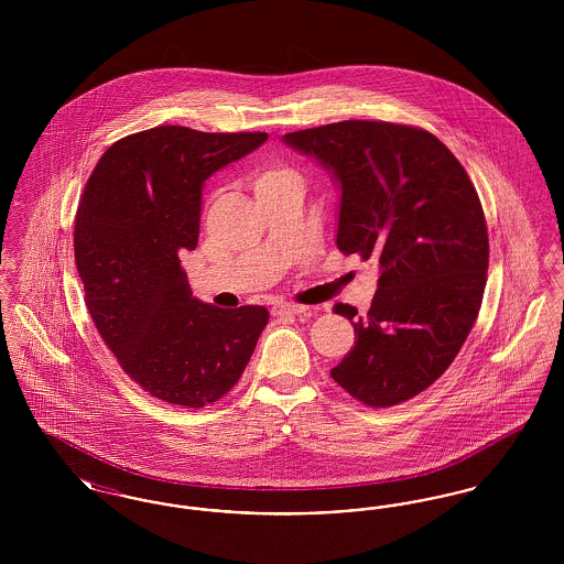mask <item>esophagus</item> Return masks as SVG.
Returning a JSON list of instances; mask_svg holds the SVG:
<instances>
[{
    "label": "esophagus",
    "mask_w": 564,
    "mask_h": 564,
    "mask_svg": "<svg viewBox=\"0 0 564 564\" xmlns=\"http://www.w3.org/2000/svg\"><path fill=\"white\" fill-rule=\"evenodd\" d=\"M274 317H283V315H302V313H308V306H302V304H292V302H281L276 306H272L270 311Z\"/></svg>",
    "instance_id": "34e87169"
}]
</instances>
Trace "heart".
<instances>
[{"mask_svg":"<svg viewBox=\"0 0 564 564\" xmlns=\"http://www.w3.org/2000/svg\"><path fill=\"white\" fill-rule=\"evenodd\" d=\"M249 180H251V186L258 194L262 189L274 188V186L285 184V182H297V175H295L294 169H290L281 162H262V164H256L251 169Z\"/></svg>","mask_w":564,"mask_h":564,"instance_id":"1","label":"heart"}]
</instances>
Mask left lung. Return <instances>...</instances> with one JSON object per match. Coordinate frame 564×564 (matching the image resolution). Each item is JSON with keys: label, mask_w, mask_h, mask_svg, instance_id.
<instances>
[{"label": "left lung", "mask_w": 564, "mask_h": 564, "mask_svg": "<svg viewBox=\"0 0 564 564\" xmlns=\"http://www.w3.org/2000/svg\"><path fill=\"white\" fill-rule=\"evenodd\" d=\"M283 139L340 182L338 249L382 269L364 317L334 304L355 319L357 343L329 375L370 408L405 402L448 370L480 313L488 270L480 196L455 154L419 127L343 120Z\"/></svg>", "instance_id": "obj_1"}]
</instances>
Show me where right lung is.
<instances>
[{
	"instance_id": "obj_1",
	"label": "right lung",
	"mask_w": 564,
	"mask_h": 564,
	"mask_svg": "<svg viewBox=\"0 0 564 564\" xmlns=\"http://www.w3.org/2000/svg\"><path fill=\"white\" fill-rule=\"evenodd\" d=\"M267 133L154 127L111 143L76 214L84 302L120 368L145 393L184 408L224 398L269 323L264 306L192 297L180 253L198 242L203 182Z\"/></svg>"
}]
</instances>
